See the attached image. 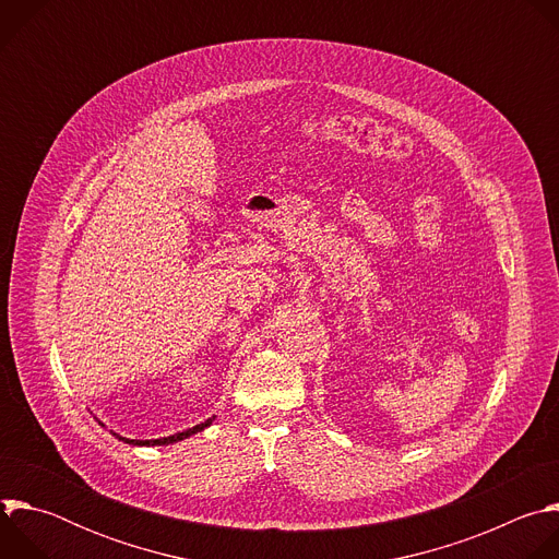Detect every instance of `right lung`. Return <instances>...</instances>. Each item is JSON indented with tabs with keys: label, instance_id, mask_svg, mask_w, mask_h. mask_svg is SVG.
I'll list each match as a JSON object with an SVG mask.
<instances>
[{
	"label": "right lung",
	"instance_id": "1",
	"mask_svg": "<svg viewBox=\"0 0 559 559\" xmlns=\"http://www.w3.org/2000/svg\"><path fill=\"white\" fill-rule=\"evenodd\" d=\"M214 418H216V416L207 418L205 423H201V425H197V427H192V429H186V431H179V433H173V436H166V438H156V440H132V438H123V436H119V433H115V431H110V433L117 436L119 440H123L126 444H132V447H164V444H175V442H179V440H186V438H190V436L203 431L205 427H210V425L214 423ZM99 425L106 427L102 420H99Z\"/></svg>",
	"mask_w": 559,
	"mask_h": 559
}]
</instances>
